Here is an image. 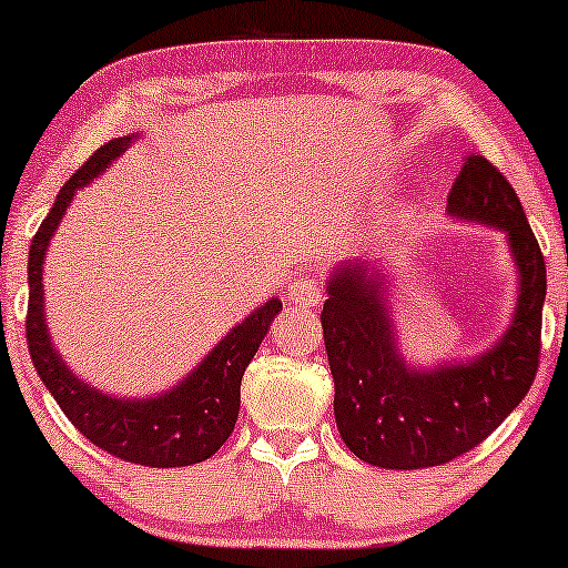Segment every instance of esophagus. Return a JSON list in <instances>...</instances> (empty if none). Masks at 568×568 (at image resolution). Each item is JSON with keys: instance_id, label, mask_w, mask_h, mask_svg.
<instances>
[{"instance_id": "obj_1", "label": "esophagus", "mask_w": 568, "mask_h": 568, "mask_svg": "<svg viewBox=\"0 0 568 568\" xmlns=\"http://www.w3.org/2000/svg\"><path fill=\"white\" fill-rule=\"evenodd\" d=\"M288 302H293L296 306H321L323 304L321 285L310 277H296L288 285Z\"/></svg>"}]
</instances>
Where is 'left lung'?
<instances>
[{
  "label": "left lung",
  "instance_id": "8db88e82",
  "mask_svg": "<svg viewBox=\"0 0 568 568\" xmlns=\"http://www.w3.org/2000/svg\"><path fill=\"white\" fill-rule=\"evenodd\" d=\"M448 216L505 234L518 272L510 325L470 361L410 366L397 347L389 277L368 258L342 262L325 283L321 321L336 427L357 459L384 470H422L467 454L537 376L545 256L515 189L486 158L470 154L448 194Z\"/></svg>",
  "mask_w": 568,
  "mask_h": 568
}]
</instances>
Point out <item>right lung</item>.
Masks as SVG:
<instances>
[{"mask_svg":"<svg viewBox=\"0 0 568 568\" xmlns=\"http://www.w3.org/2000/svg\"><path fill=\"white\" fill-rule=\"evenodd\" d=\"M135 139L139 133L103 143L61 186L48 219L31 240L26 338L39 379L84 438L106 454L143 467H186L216 454L232 435L240 414V382L247 363L258 352V344L264 342L270 323L283 310V302L270 298L253 310L184 379L160 395L122 397L101 393L67 366L44 317L42 270L50 240L67 216L74 194L95 181L122 152H128Z\"/></svg>","mask_w":568,"mask_h":568,"instance_id":"add662e5","label":"right lung"}]
</instances>
